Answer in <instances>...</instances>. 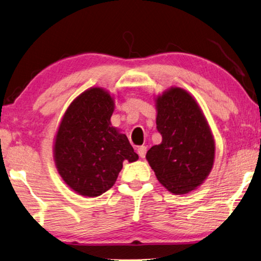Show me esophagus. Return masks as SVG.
Here are the masks:
<instances>
[{"mask_svg": "<svg viewBox=\"0 0 261 261\" xmlns=\"http://www.w3.org/2000/svg\"><path fill=\"white\" fill-rule=\"evenodd\" d=\"M137 153H139L141 158H144L145 154H146V146L141 145V146L137 147Z\"/></svg>", "mask_w": 261, "mask_h": 261, "instance_id": "esophagus-1", "label": "esophagus"}]
</instances>
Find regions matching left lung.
<instances>
[{"mask_svg":"<svg viewBox=\"0 0 261 261\" xmlns=\"http://www.w3.org/2000/svg\"><path fill=\"white\" fill-rule=\"evenodd\" d=\"M161 143L146 152L156 178L174 194H186L213 169L215 140L200 106L189 92L170 87L155 97Z\"/></svg>","mask_w":261,"mask_h":261,"instance_id":"left-lung-1","label":"left lung"}]
</instances>
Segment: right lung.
Segmentation results:
<instances>
[{"label":"right lung","instance_id":"add662e5","mask_svg":"<svg viewBox=\"0 0 261 261\" xmlns=\"http://www.w3.org/2000/svg\"><path fill=\"white\" fill-rule=\"evenodd\" d=\"M115 100L101 87L83 92L68 107L53 145L58 173L76 193L95 198L116 183L122 162L139 159L129 141L111 126Z\"/></svg>","mask_w":261,"mask_h":261}]
</instances>
